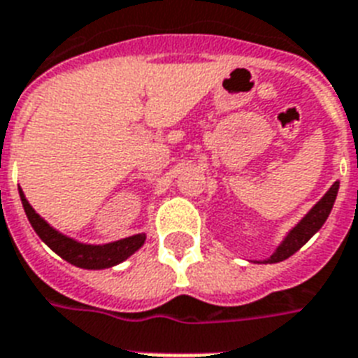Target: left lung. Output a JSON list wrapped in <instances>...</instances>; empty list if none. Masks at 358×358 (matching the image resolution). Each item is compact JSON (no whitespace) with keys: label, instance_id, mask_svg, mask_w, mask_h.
Wrapping results in <instances>:
<instances>
[{"label":"left lung","instance_id":"8db88e82","mask_svg":"<svg viewBox=\"0 0 358 358\" xmlns=\"http://www.w3.org/2000/svg\"><path fill=\"white\" fill-rule=\"evenodd\" d=\"M340 182L336 180L335 184L331 185L329 191L322 196L318 202H316L313 208L309 209V213L305 215L303 219L290 229L289 234L285 235V239L281 241L280 246L274 250V254L270 255L268 259H264L263 263H280V261L289 259L290 255L296 254L301 246L307 243V241L313 237V235L318 231V229L324 226V222L329 217L331 209H333V204H335L336 194H338Z\"/></svg>","mask_w":358,"mask_h":358}]
</instances>
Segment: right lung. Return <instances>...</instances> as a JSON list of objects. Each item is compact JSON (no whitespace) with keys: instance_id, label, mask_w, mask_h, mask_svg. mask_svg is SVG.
<instances>
[{"instance_id":"1","label":"right lung","mask_w":358,"mask_h":358,"mask_svg":"<svg viewBox=\"0 0 358 358\" xmlns=\"http://www.w3.org/2000/svg\"><path fill=\"white\" fill-rule=\"evenodd\" d=\"M20 199H22L23 209H25L29 222H31V226H33L38 237L49 248L53 250L55 254H58L62 259L75 264L78 268L103 270L110 268V266H115V264L123 263L124 259H129L134 252H138L145 245V239H147V234H136L130 235V237H124V239L113 241V243H106V245H86V243H78V241L71 239L68 235L60 234L49 222H45L34 211L33 206L29 204V200L25 199L22 189H20Z\"/></svg>"}]
</instances>
